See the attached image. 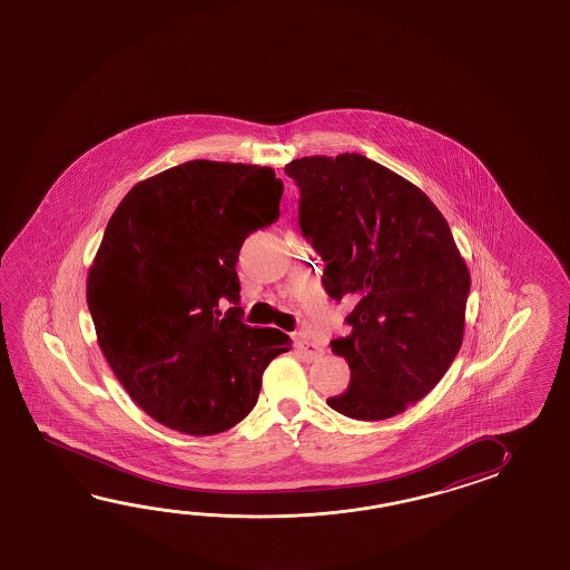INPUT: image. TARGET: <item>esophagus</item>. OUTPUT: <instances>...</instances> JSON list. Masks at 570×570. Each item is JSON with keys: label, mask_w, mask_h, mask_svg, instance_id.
Returning a JSON list of instances; mask_svg holds the SVG:
<instances>
[{"label": "esophagus", "mask_w": 570, "mask_h": 570, "mask_svg": "<svg viewBox=\"0 0 570 570\" xmlns=\"http://www.w3.org/2000/svg\"><path fill=\"white\" fill-rule=\"evenodd\" d=\"M295 348L299 351L305 361H317L324 354V348L320 344H315V342H312L307 336H303V334L295 336Z\"/></svg>", "instance_id": "1"}]
</instances>
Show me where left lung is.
I'll list each match as a JSON object with an SVG mask.
<instances>
[{
    "label": "left lung",
    "mask_w": 570,
    "mask_h": 570,
    "mask_svg": "<svg viewBox=\"0 0 570 570\" xmlns=\"http://www.w3.org/2000/svg\"><path fill=\"white\" fill-rule=\"evenodd\" d=\"M297 183L303 236L322 255V283L356 305L332 352L351 385L330 397L354 420H387L425 397L461 351L471 275L449 222L413 183L358 153L285 165Z\"/></svg>",
    "instance_id": "left-lung-1"
}]
</instances>
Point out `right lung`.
<instances>
[{
    "label": "right lung",
    "instance_id": "1",
    "mask_svg": "<svg viewBox=\"0 0 570 570\" xmlns=\"http://www.w3.org/2000/svg\"><path fill=\"white\" fill-rule=\"evenodd\" d=\"M271 167L189 160L136 183L87 273L97 342L121 387L189 436L230 430L256 405L287 334L250 327L236 263L248 234L279 218ZM237 307L222 316L218 302Z\"/></svg>",
    "mask_w": 570,
    "mask_h": 570
}]
</instances>
